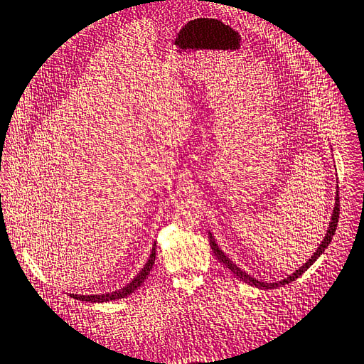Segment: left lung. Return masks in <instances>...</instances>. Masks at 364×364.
Returning <instances> with one entry per match:
<instances>
[{
    "mask_svg": "<svg viewBox=\"0 0 364 364\" xmlns=\"http://www.w3.org/2000/svg\"><path fill=\"white\" fill-rule=\"evenodd\" d=\"M338 219H339V196H338V192H336V203H334L331 223H330L328 230H326L325 238H323L322 243H320L318 249L314 252V255H312V257L304 263V265H303L301 268L296 269V272H295L294 274H290V276L287 277V279H282V281H277V282H263V281H259V279H254L252 276H249L247 273H245L243 269L235 265V263H233L229 257H227V255H224V252L220 251L219 246L216 245V241L213 240V235H211V233H210V246H211V249H213V254H215L216 257H218V260H219L220 263H224V265H225L227 268H229L233 274H237V276L240 277V281H243V282L249 284V286H254V287H259V289H276V287L286 286V284H290L291 281H295L296 277H300V276L306 272V269H308V268L312 265V263H314V262L320 257V255H322V254L325 252V249L328 247V245L331 243V238H333L334 232H336Z\"/></svg>",
    "mask_w": 364,
    "mask_h": 364,
    "instance_id": "obj_1",
    "label": "left lung"
}]
</instances>
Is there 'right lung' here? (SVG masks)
I'll list each match as a JSON object with an SVG mask.
<instances>
[{"label": "right lung", "instance_id": "right-lung-1", "mask_svg": "<svg viewBox=\"0 0 364 364\" xmlns=\"http://www.w3.org/2000/svg\"><path fill=\"white\" fill-rule=\"evenodd\" d=\"M154 259H156V243L151 249V254H149V259L145 263V267L141 268V272L134 277V279L124 286L123 289H119L117 291H112V294H105V295H74L70 294V296L75 298V300H80V301H90V303H105V301H112V300H119V298H124L127 295H131L132 291L137 290L144 281L148 277L149 274V269L153 268L154 265Z\"/></svg>", "mask_w": 364, "mask_h": 364}]
</instances>
